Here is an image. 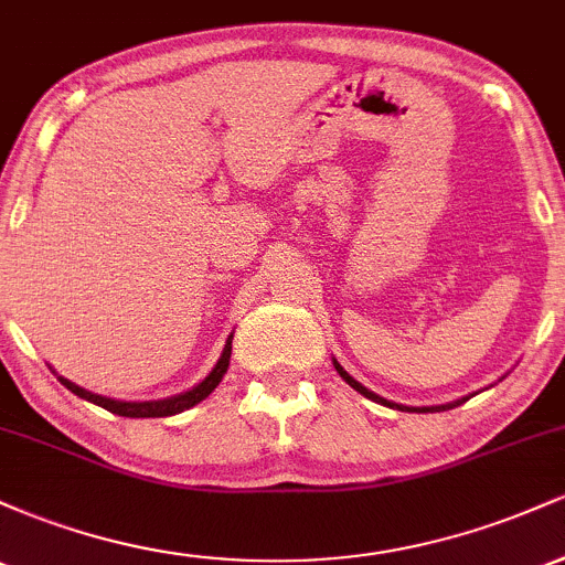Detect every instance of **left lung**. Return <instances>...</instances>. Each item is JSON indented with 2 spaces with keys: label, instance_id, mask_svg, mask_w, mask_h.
I'll return each instance as SVG.
<instances>
[{
  "label": "left lung",
  "instance_id": "left-lung-1",
  "mask_svg": "<svg viewBox=\"0 0 565 565\" xmlns=\"http://www.w3.org/2000/svg\"><path fill=\"white\" fill-rule=\"evenodd\" d=\"M334 369H337V372H340V377L345 380L350 387H355V391H359L361 395H366V398L377 401V404H385V406H391V408H404V406H398V404H391V401L380 398V395H374L372 391H366V387L361 385V382H355L353 377H350V374H348L345 369H342L340 364H337V361H334ZM462 401H465V398H462ZM462 401H454V404H446V406H425V408H412V412H446V408H454V406H459V404H462Z\"/></svg>",
  "mask_w": 565,
  "mask_h": 565
}]
</instances>
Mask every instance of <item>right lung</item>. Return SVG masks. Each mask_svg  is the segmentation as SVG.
I'll use <instances>...</instances> for the list:
<instances>
[{"mask_svg":"<svg viewBox=\"0 0 565 565\" xmlns=\"http://www.w3.org/2000/svg\"><path fill=\"white\" fill-rule=\"evenodd\" d=\"M231 340H233V334L228 337V342H225L223 355H220L217 366L212 369L210 377H206L204 382H199V385L193 387V391H188L183 395H174V398H167V401H146V404H127V401H111V398H103V395H95V393L84 391V387L74 385V382H68V380H63V377H57V380H61L71 393L79 395V398L89 401V404H97V406L108 408V412L119 414V417H170V414H180V412H185V408L196 406L199 401H204L206 395H210L220 385L223 374L228 372Z\"/></svg>","mask_w":565,"mask_h":565,"instance_id":"right-lung-1","label":"right lung"}]
</instances>
